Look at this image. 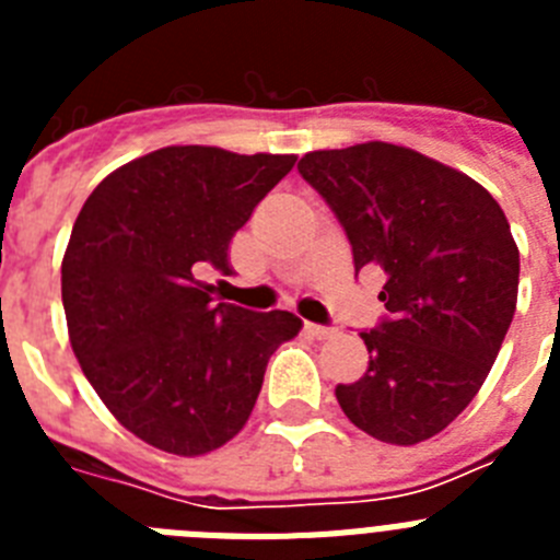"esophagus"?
Instances as JSON below:
<instances>
[{"instance_id": "esophagus-1", "label": "esophagus", "mask_w": 560, "mask_h": 560, "mask_svg": "<svg viewBox=\"0 0 560 560\" xmlns=\"http://www.w3.org/2000/svg\"><path fill=\"white\" fill-rule=\"evenodd\" d=\"M305 330H308L311 336H316V339H328V336H334V328H328V325L305 323Z\"/></svg>"}]
</instances>
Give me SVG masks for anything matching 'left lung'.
Returning <instances> with one entry per match:
<instances>
[{"instance_id":"left-lung-1","label":"left lung","mask_w":560,"mask_h":560,"mask_svg":"<svg viewBox=\"0 0 560 560\" xmlns=\"http://www.w3.org/2000/svg\"><path fill=\"white\" fill-rule=\"evenodd\" d=\"M300 176L334 210L355 275L378 269L387 314L361 339L368 373L336 400L370 438L415 446L474 400L518 294V249L482 185L412 148L361 142L311 151Z\"/></svg>"}]
</instances>
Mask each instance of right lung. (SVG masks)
Wrapping results in <instances>:
<instances>
[{
	"mask_svg": "<svg viewBox=\"0 0 560 560\" xmlns=\"http://www.w3.org/2000/svg\"><path fill=\"white\" fill-rule=\"evenodd\" d=\"M291 153L171 145L117 167L86 199L61 264L83 375L148 446L196 457L249 420L264 373L303 319L221 303L230 241L294 167Z\"/></svg>",
	"mask_w": 560,
	"mask_h": 560,
	"instance_id": "obj_1",
	"label": "right lung"
}]
</instances>
